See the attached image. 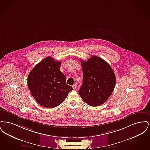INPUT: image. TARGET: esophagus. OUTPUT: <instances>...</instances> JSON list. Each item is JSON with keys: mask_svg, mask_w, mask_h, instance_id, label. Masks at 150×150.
I'll list each match as a JSON object with an SVG mask.
<instances>
[{"mask_svg": "<svg viewBox=\"0 0 150 150\" xmlns=\"http://www.w3.org/2000/svg\"><path fill=\"white\" fill-rule=\"evenodd\" d=\"M77 86H78L77 84H73V85H72L73 89H75L77 88Z\"/></svg>", "mask_w": 150, "mask_h": 150, "instance_id": "obj_1", "label": "esophagus"}]
</instances>
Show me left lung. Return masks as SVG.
Returning <instances> with one entry per match:
<instances>
[{
	"label": "left lung",
	"instance_id": "obj_1",
	"mask_svg": "<svg viewBox=\"0 0 150 150\" xmlns=\"http://www.w3.org/2000/svg\"><path fill=\"white\" fill-rule=\"evenodd\" d=\"M80 61L83 78L79 93L88 105L100 106L107 101L114 89V72L106 61L96 56L86 61Z\"/></svg>",
	"mask_w": 150,
	"mask_h": 150
}]
</instances>
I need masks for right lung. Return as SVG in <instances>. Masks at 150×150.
Listing matches in <instances>:
<instances>
[{
  "label": "right lung",
  "mask_w": 150,
  "mask_h": 150,
  "mask_svg": "<svg viewBox=\"0 0 150 150\" xmlns=\"http://www.w3.org/2000/svg\"><path fill=\"white\" fill-rule=\"evenodd\" d=\"M61 64L52 57H47L29 73L28 88L36 101L43 107H57L73 90L66 84V76L60 71Z\"/></svg>",
  "instance_id": "1"
}]
</instances>
